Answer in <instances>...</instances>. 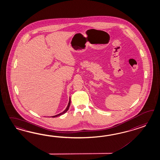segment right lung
Segmentation results:
<instances>
[{"label": "right lung", "instance_id": "obj_1", "mask_svg": "<svg viewBox=\"0 0 160 160\" xmlns=\"http://www.w3.org/2000/svg\"><path fill=\"white\" fill-rule=\"evenodd\" d=\"M71 103V100H70H70H69V102H68V105H67V108L63 112H62V113H60L59 114H58V115H57L53 116H52V118H56V117H58V116H59L62 115H63L64 113H65L68 110V109H69V107H70V105Z\"/></svg>", "mask_w": 160, "mask_h": 160}]
</instances>
